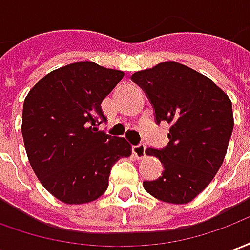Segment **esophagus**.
I'll return each mask as SVG.
<instances>
[{
    "label": "esophagus",
    "mask_w": 250,
    "mask_h": 250,
    "mask_svg": "<svg viewBox=\"0 0 250 250\" xmlns=\"http://www.w3.org/2000/svg\"><path fill=\"white\" fill-rule=\"evenodd\" d=\"M132 154H134L138 159L145 158L146 157V146L142 145V143H139V145H134V146H132Z\"/></svg>",
    "instance_id": "34e87169"
}]
</instances>
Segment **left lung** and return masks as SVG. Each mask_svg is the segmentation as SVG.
Segmentation results:
<instances>
[{
    "instance_id": "1",
    "label": "left lung",
    "mask_w": 250,
    "mask_h": 250,
    "mask_svg": "<svg viewBox=\"0 0 250 250\" xmlns=\"http://www.w3.org/2000/svg\"><path fill=\"white\" fill-rule=\"evenodd\" d=\"M131 79L146 93L158 125H170L167 146L146 150L161 161L162 175L145 181L143 188L163 202L188 204L224 162L234 125L230 99L209 77L175 62L135 72Z\"/></svg>"
}]
</instances>
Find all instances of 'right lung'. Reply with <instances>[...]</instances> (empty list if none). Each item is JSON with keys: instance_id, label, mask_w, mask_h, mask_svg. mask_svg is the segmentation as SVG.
<instances>
[{"instance_id": "right-lung-1", "label": "right lung", "mask_w": 250, "mask_h": 250, "mask_svg": "<svg viewBox=\"0 0 250 250\" xmlns=\"http://www.w3.org/2000/svg\"><path fill=\"white\" fill-rule=\"evenodd\" d=\"M123 76L92 62H73L49 72L25 98L21 131L30 166L65 204L98 199L115 162L131 155L125 138L96 128L105 122L100 104Z\"/></svg>"}]
</instances>
